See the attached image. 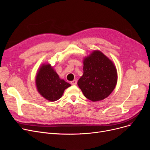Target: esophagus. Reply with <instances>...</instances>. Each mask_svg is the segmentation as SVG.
Masks as SVG:
<instances>
[{
  "mask_svg": "<svg viewBox=\"0 0 150 150\" xmlns=\"http://www.w3.org/2000/svg\"><path fill=\"white\" fill-rule=\"evenodd\" d=\"M70 84H72V85H76L77 84V81H76V80H73L72 81H70Z\"/></svg>",
  "mask_w": 150,
  "mask_h": 150,
  "instance_id": "34e87169",
  "label": "esophagus"
}]
</instances>
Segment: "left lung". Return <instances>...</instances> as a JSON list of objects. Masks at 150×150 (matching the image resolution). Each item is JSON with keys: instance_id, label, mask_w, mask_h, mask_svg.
Here are the masks:
<instances>
[{"instance_id": "8db88e82", "label": "left lung", "mask_w": 150, "mask_h": 150, "mask_svg": "<svg viewBox=\"0 0 150 150\" xmlns=\"http://www.w3.org/2000/svg\"><path fill=\"white\" fill-rule=\"evenodd\" d=\"M83 63V75L78 85L84 97L93 101L105 99L117 84V70L112 62L101 52L94 51Z\"/></svg>"}]
</instances>
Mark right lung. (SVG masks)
<instances>
[{
  "mask_svg": "<svg viewBox=\"0 0 150 150\" xmlns=\"http://www.w3.org/2000/svg\"><path fill=\"white\" fill-rule=\"evenodd\" d=\"M36 84L38 92L47 100L59 99L64 90L71 85L61 80L50 64L43 65L36 75Z\"/></svg>",
  "mask_w": 150,
  "mask_h": 150,
  "instance_id": "obj_1",
  "label": "right lung"
}]
</instances>
